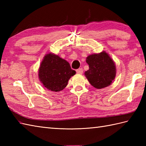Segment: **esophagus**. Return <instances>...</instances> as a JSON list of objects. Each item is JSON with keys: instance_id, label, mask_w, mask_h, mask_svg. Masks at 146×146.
<instances>
[{"instance_id": "1", "label": "esophagus", "mask_w": 146, "mask_h": 146, "mask_svg": "<svg viewBox=\"0 0 146 146\" xmlns=\"http://www.w3.org/2000/svg\"><path fill=\"white\" fill-rule=\"evenodd\" d=\"M76 73L77 74H82L83 73V69L82 68H79V69L76 70Z\"/></svg>"}]
</instances>
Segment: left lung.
Masks as SVG:
<instances>
[{
	"label": "left lung",
	"instance_id": "obj_1",
	"mask_svg": "<svg viewBox=\"0 0 146 146\" xmlns=\"http://www.w3.org/2000/svg\"><path fill=\"white\" fill-rule=\"evenodd\" d=\"M89 66L85 72L90 83L97 89L107 87L111 84L116 76V66L113 60L105 51L92 54L86 58Z\"/></svg>",
	"mask_w": 146,
	"mask_h": 146
}]
</instances>
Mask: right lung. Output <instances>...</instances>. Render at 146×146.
I'll use <instances>...</instances> for the list:
<instances>
[{
  "label": "right lung",
  "instance_id": "right-lung-1",
  "mask_svg": "<svg viewBox=\"0 0 146 146\" xmlns=\"http://www.w3.org/2000/svg\"><path fill=\"white\" fill-rule=\"evenodd\" d=\"M75 74L67 61L52 52L45 54L38 70L39 80L43 86L55 92L63 90Z\"/></svg>",
  "mask_w": 146,
  "mask_h": 146
}]
</instances>
